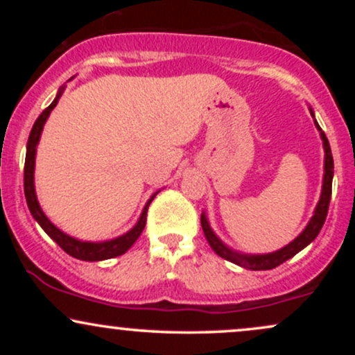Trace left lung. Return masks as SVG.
<instances>
[{
    "mask_svg": "<svg viewBox=\"0 0 355 355\" xmlns=\"http://www.w3.org/2000/svg\"><path fill=\"white\" fill-rule=\"evenodd\" d=\"M312 116L313 112L311 110ZM315 126L319 128L320 132V138L324 141V152H325V160H324V182H322V193H320V200L317 203L315 210H313V215L311 218V222L307 223L302 234L299 235L295 240H292L288 245H285L280 250L272 252V254H262V255H248V254H240V252L232 250L225 245V243L220 240L217 235L214 234V230L210 229V223L207 220V215L202 214V229L203 234H205L207 242L210 243L211 250L215 252L218 257L222 259L229 260V262L235 263V266H240L243 268H248V270H270V268L279 267L280 263H284L285 260L292 259L295 254H299L302 248H305L309 243L312 242L313 239L319 235V232L324 225L325 217H327V210H329V203H331V195H332V177H334V158H332V152H331V145H329L327 137L325 133L322 132V128L319 123L315 121Z\"/></svg>",
    "mask_w": 355,
    "mask_h": 355,
    "instance_id": "obj_1",
    "label": "left lung"
}]
</instances>
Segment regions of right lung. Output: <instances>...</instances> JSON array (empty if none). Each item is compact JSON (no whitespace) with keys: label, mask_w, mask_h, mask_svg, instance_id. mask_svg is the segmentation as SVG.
Instances as JSON below:
<instances>
[{"label":"right lung","mask_w":355,"mask_h":355,"mask_svg":"<svg viewBox=\"0 0 355 355\" xmlns=\"http://www.w3.org/2000/svg\"><path fill=\"white\" fill-rule=\"evenodd\" d=\"M63 87L60 88V92L56 93V98L53 100V103L48 107L46 110H43V113L36 118L33 128H31L30 138H28V145H26V158H24V197H26V203L28 209H30L31 215L36 222L42 225V229L46 232L50 237L55 240L58 245L67 252L68 255L75 257V259L80 260H87V262H98V260H107V259H113V257H118L121 254H125L133 243L137 242V239L140 237V234L145 229L146 223V210H148L150 203L155 198L153 193L150 197V200L146 202L144 211H141L140 218H138L137 225L133 227L132 230L126 232L125 235L121 237H116L113 240H105V242H83V240L73 239L70 235H67L64 232H61L58 227L53 225V223L48 220L46 215L43 214L42 207H40L38 198H36V191H35V157H36V145H38L40 137H42L43 126L46 123L48 116H50L51 110L56 107L58 103L60 96L63 95Z\"/></svg>","instance_id":"right-lung-1"}]
</instances>
